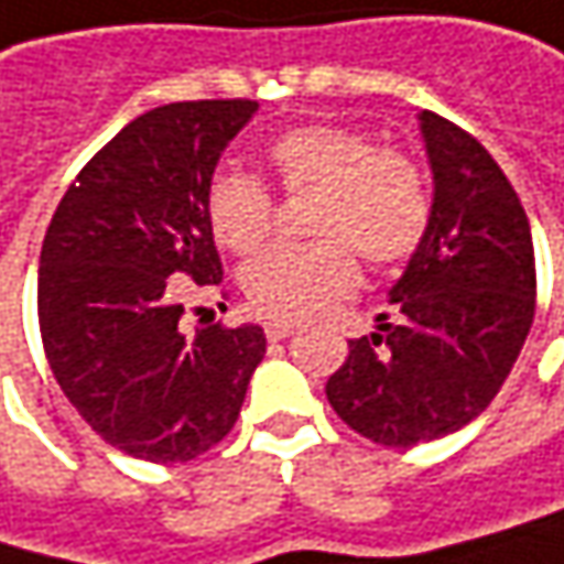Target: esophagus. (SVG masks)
I'll list each match as a JSON object with an SVG mask.
<instances>
[{
	"instance_id": "esophagus-1",
	"label": "esophagus",
	"mask_w": 564,
	"mask_h": 564,
	"mask_svg": "<svg viewBox=\"0 0 564 564\" xmlns=\"http://www.w3.org/2000/svg\"><path fill=\"white\" fill-rule=\"evenodd\" d=\"M293 333H296V326H293V323H268V326H264V335H268L271 341L290 338Z\"/></svg>"
}]
</instances>
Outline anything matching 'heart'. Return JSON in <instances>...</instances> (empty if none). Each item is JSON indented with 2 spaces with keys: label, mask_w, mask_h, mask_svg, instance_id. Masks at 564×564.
Wrapping results in <instances>:
<instances>
[{
  "label": "heart",
  "mask_w": 564,
  "mask_h": 564,
  "mask_svg": "<svg viewBox=\"0 0 564 564\" xmlns=\"http://www.w3.org/2000/svg\"><path fill=\"white\" fill-rule=\"evenodd\" d=\"M283 193H316L310 245H278L241 268V290L254 313L300 323L358 283V258L397 264L426 238L433 199L423 171L371 134L335 122H310L278 134L264 151ZM206 223L223 248L258 251L274 229V196L251 174L223 171L206 189Z\"/></svg>",
  "instance_id": "b5f03b06"
}]
</instances>
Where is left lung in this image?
<instances>
[{
  "label": "left lung",
  "mask_w": 564,
  "mask_h": 564,
  "mask_svg": "<svg viewBox=\"0 0 564 564\" xmlns=\"http://www.w3.org/2000/svg\"><path fill=\"white\" fill-rule=\"evenodd\" d=\"M433 219L403 278L397 323L348 341L326 384L365 438L410 448L468 426L503 387L536 313L530 219L497 161L455 122L423 112Z\"/></svg>",
  "instance_id": "obj_1"
}]
</instances>
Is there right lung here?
<instances>
[{
    "mask_svg": "<svg viewBox=\"0 0 564 564\" xmlns=\"http://www.w3.org/2000/svg\"><path fill=\"white\" fill-rule=\"evenodd\" d=\"M251 99L171 102L138 116L64 193L37 271V323L67 400L141 462H189L235 426L264 358L261 326L180 329V281L219 286L206 223L219 154Z\"/></svg>",
    "mask_w": 564,
    "mask_h": 564,
    "instance_id": "obj_1",
    "label": "right lung"
}]
</instances>
